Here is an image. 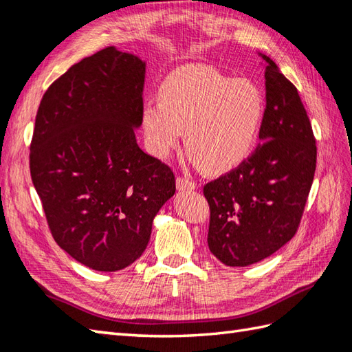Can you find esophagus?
Returning <instances> with one entry per match:
<instances>
[{
    "label": "esophagus",
    "mask_w": 352,
    "mask_h": 352,
    "mask_svg": "<svg viewBox=\"0 0 352 352\" xmlns=\"http://www.w3.org/2000/svg\"><path fill=\"white\" fill-rule=\"evenodd\" d=\"M197 188V184L192 180H188L186 177H178L177 178V189L178 190H193Z\"/></svg>",
    "instance_id": "1"
}]
</instances>
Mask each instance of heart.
I'll return each mask as SVG.
<instances>
[{
	"mask_svg": "<svg viewBox=\"0 0 352 352\" xmlns=\"http://www.w3.org/2000/svg\"><path fill=\"white\" fill-rule=\"evenodd\" d=\"M159 96L142 107L146 146L159 159L180 144L183 130L190 159L213 174L239 166L256 148L266 101L252 80L188 66L163 80Z\"/></svg>",
	"mask_w": 352,
	"mask_h": 352,
	"instance_id": "heart-1",
	"label": "heart"
}]
</instances>
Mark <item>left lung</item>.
<instances>
[{"instance_id": "obj_1", "label": "left lung", "mask_w": 352, "mask_h": 352, "mask_svg": "<svg viewBox=\"0 0 352 352\" xmlns=\"http://www.w3.org/2000/svg\"><path fill=\"white\" fill-rule=\"evenodd\" d=\"M265 66L266 115L248 160L204 186L207 243L227 266L257 263L295 236L316 169L313 136L296 87L271 58Z\"/></svg>"}]
</instances>
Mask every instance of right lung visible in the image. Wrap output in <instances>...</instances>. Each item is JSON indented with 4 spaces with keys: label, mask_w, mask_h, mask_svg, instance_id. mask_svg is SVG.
<instances>
[{
    "label": "right lung",
    "mask_w": 352,
    "mask_h": 352,
    "mask_svg": "<svg viewBox=\"0 0 352 352\" xmlns=\"http://www.w3.org/2000/svg\"><path fill=\"white\" fill-rule=\"evenodd\" d=\"M144 81L142 58L107 47L57 78L36 115L30 172L52 237L95 271L136 261L175 193L174 172L134 134Z\"/></svg>",
    "instance_id": "add662e5"
}]
</instances>
